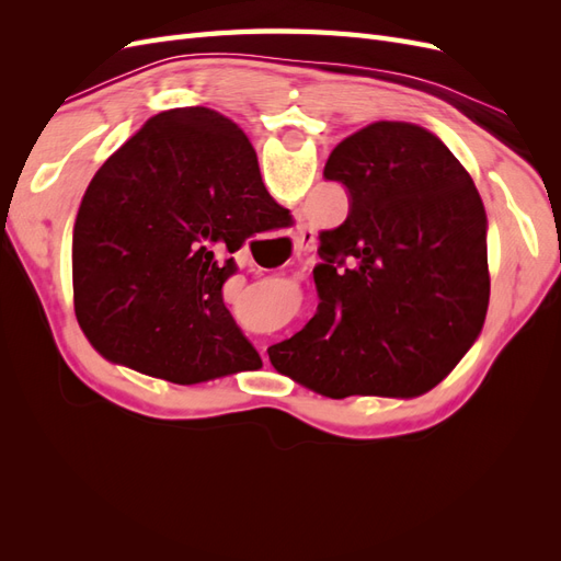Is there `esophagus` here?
I'll return each mask as SVG.
<instances>
[{
	"mask_svg": "<svg viewBox=\"0 0 561 561\" xmlns=\"http://www.w3.org/2000/svg\"><path fill=\"white\" fill-rule=\"evenodd\" d=\"M316 243V231L311 227H299L297 231V250L304 252V250H311Z\"/></svg>",
	"mask_w": 561,
	"mask_h": 561,
	"instance_id": "34e87169",
	"label": "esophagus"
}]
</instances>
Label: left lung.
<instances>
[{"label":"left lung","instance_id":"1","mask_svg":"<svg viewBox=\"0 0 561 561\" xmlns=\"http://www.w3.org/2000/svg\"><path fill=\"white\" fill-rule=\"evenodd\" d=\"M325 178L351 194L344 225L320 231L318 311L268 348L280 375L316 393L414 398L480 336L489 307L486 213L435 133L375 122L339 142Z\"/></svg>","mask_w":561,"mask_h":561}]
</instances>
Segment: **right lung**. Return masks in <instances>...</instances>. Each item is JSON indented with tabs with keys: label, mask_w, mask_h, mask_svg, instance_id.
<instances>
[{
	"label": "right lung",
	"mask_w": 561,
	"mask_h": 561,
	"mask_svg": "<svg viewBox=\"0 0 561 561\" xmlns=\"http://www.w3.org/2000/svg\"><path fill=\"white\" fill-rule=\"evenodd\" d=\"M290 215L231 118L175 107L100 165L75 219L79 328L103 358L192 386L257 369L222 285L231 254Z\"/></svg>",
	"instance_id": "1"
}]
</instances>
